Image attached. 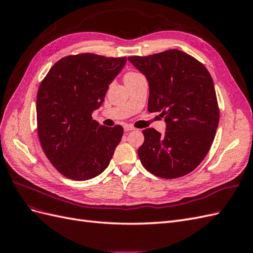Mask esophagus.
<instances>
[{
  "mask_svg": "<svg viewBox=\"0 0 253 253\" xmlns=\"http://www.w3.org/2000/svg\"><path fill=\"white\" fill-rule=\"evenodd\" d=\"M124 128H125V131H126V132H129V131H133V129H135L133 126H127V125H126V126H124Z\"/></svg>",
  "mask_w": 253,
  "mask_h": 253,
  "instance_id": "34e87169",
  "label": "esophagus"
}]
</instances>
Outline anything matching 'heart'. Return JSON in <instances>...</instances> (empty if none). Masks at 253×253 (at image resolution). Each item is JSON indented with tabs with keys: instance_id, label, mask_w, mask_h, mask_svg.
I'll use <instances>...</instances> for the list:
<instances>
[{
	"instance_id": "obj_1",
	"label": "heart",
	"mask_w": 253,
	"mask_h": 253,
	"mask_svg": "<svg viewBox=\"0 0 253 253\" xmlns=\"http://www.w3.org/2000/svg\"><path fill=\"white\" fill-rule=\"evenodd\" d=\"M134 75H137V73H128L126 76H134Z\"/></svg>"
}]
</instances>
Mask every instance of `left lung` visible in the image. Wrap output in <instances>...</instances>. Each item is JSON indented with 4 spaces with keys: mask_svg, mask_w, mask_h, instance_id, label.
I'll return each mask as SVG.
<instances>
[{
    "mask_svg": "<svg viewBox=\"0 0 253 253\" xmlns=\"http://www.w3.org/2000/svg\"><path fill=\"white\" fill-rule=\"evenodd\" d=\"M127 60L149 82L148 111L162 112L167 125L164 135L152 127L142 131V166L167 179L189 174L209 152L218 126L211 75L200 61L178 49Z\"/></svg>",
    "mask_w": 253,
    "mask_h": 253,
    "instance_id": "obj_1",
    "label": "left lung"
}]
</instances>
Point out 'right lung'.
Listing matches in <instances>:
<instances>
[{
  "mask_svg": "<svg viewBox=\"0 0 253 253\" xmlns=\"http://www.w3.org/2000/svg\"><path fill=\"white\" fill-rule=\"evenodd\" d=\"M126 58L80 53L60 59L37 95L40 143L50 164L74 180L101 174L124 135V127L100 126L91 113L104 101L109 85Z\"/></svg>",
  "mask_w": 253,
  "mask_h": 253,
  "instance_id": "1",
  "label": "right lung"
}]
</instances>
